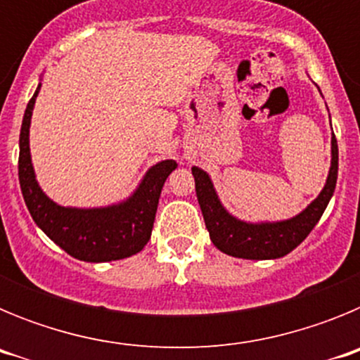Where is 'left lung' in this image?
Masks as SVG:
<instances>
[{"instance_id":"obj_1","label":"left lung","mask_w":360,"mask_h":360,"mask_svg":"<svg viewBox=\"0 0 360 360\" xmlns=\"http://www.w3.org/2000/svg\"><path fill=\"white\" fill-rule=\"evenodd\" d=\"M339 169V149L337 139L332 136V167L326 186L314 202L297 216L276 224H247L229 214L219 203L211 178L200 167H193L196 196L202 209L205 227L216 249L243 259H276L294 250L323 216L324 209L332 198Z\"/></svg>"}]
</instances>
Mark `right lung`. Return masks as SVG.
<instances>
[{
  "label": "right lung",
  "mask_w": 360,
  "mask_h": 360,
  "mask_svg": "<svg viewBox=\"0 0 360 360\" xmlns=\"http://www.w3.org/2000/svg\"><path fill=\"white\" fill-rule=\"evenodd\" d=\"M41 84L25 110L19 135V186L32 218L41 231L70 256L82 262L101 263L122 259L141 252L151 238L158 198L165 178L176 169V162L164 160L146 173L139 189L126 202L101 209L61 207L41 191L30 160L32 110Z\"/></svg>",
  "instance_id": "1"
}]
</instances>
